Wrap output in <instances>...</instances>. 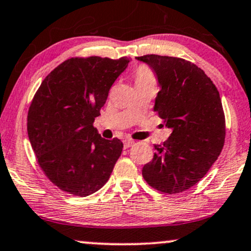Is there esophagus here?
Returning a JSON list of instances; mask_svg holds the SVG:
<instances>
[{
  "label": "esophagus",
  "mask_w": 251,
  "mask_h": 251,
  "mask_svg": "<svg viewBox=\"0 0 251 251\" xmlns=\"http://www.w3.org/2000/svg\"><path fill=\"white\" fill-rule=\"evenodd\" d=\"M134 145V141L131 140V139H125L124 140V148H129Z\"/></svg>",
  "instance_id": "1"
}]
</instances>
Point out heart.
Segmentation results:
<instances>
[{
  "instance_id": "obj_1",
  "label": "heart",
  "mask_w": 251,
  "mask_h": 251,
  "mask_svg": "<svg viewBox=\"0 0 251 251\" xmlns=\"http://www.w3.org/2000/svg\"><path fill=\"white\" fill-rule=\"evenodd\" d=\"M135 84L154 85L155 75L147 66H140L135 72Z\"/></svg>"
}]
</instances>
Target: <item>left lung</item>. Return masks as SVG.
<instances>
[{
  "label": "left lung",
  "mask_w": 251,
  "mask_h": 251,
  "mask_svg": "<svg viewBox=\"0 0 251 251\" xmlns=\"http://www.w3.org/2000/svg\"><path fill=\"white\" fill-rule=\"evenodd\" d=\"M156 74L160 91L154 111L173 132L154 145L142 176L151 188L168 195L196 185L210 170L225 144L226 123L219 91L195 63L174 56H136Z\"/></svg>",
  "instance_id": "8db88e82"
}]
</instances>
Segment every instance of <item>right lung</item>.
<instances>
[{
	"label": "right lung",
	"mask_w": 251,
	"mask_h": 251,
	"mask_svg": "<svg viewBox=\"0 0 251 251\" xmlns=\"http://www.w3.org/2000/svg\"><path fill=\"white\" fill-rule=\"evenodd\" d=\"M126 56L71 58L41 82L27 113V134L41 170L62 191L85 197L107 182L123 142L94 127Z\"/></svg>",
	"instance_id": "obj_1"
}]
</instances>
